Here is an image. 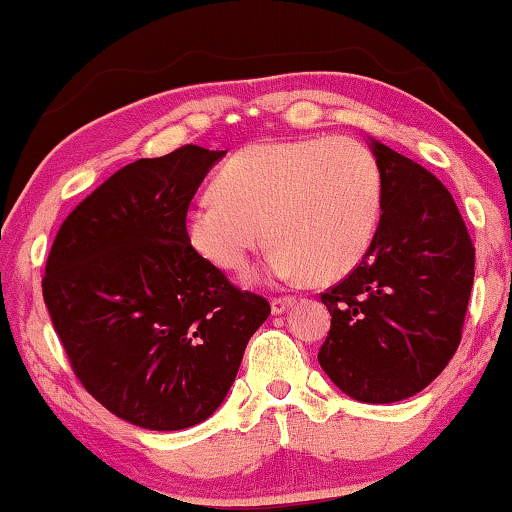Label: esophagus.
I'll list each match as a JSON object with an SVG mask.
<instances>
[{
    "label": "esophagus",
    "mask_w": 512,
    "mask_h": 512,
    "mask_svg": "<svg viewBox=\"0 0 512 512\" xmlns=\"http://www.w3.org/2000/svg\"><path fill=\"white\" fill-rule=\"evenodd\" d=\"M296 303V296H275L271 300V312L273 314H282L285 310H289L291 305Z\"/></svg>",
    "instance_id": "obj_1"
}]
</instances>
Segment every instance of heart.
Instances as JSON below:
<instances>
[{
    "label": "heart",
    "mask_w": 512,
    "mask_h": 512,
    "mask_svg": "<svg viewBox=\"0 0 512 512\" xmlns=\"http://www.w3.org/2000/svg\"><path fill=\"white\" fill-rule=\"evenodd\" d=\"M214 186L216 196L186 209L184 232L227 273L246 269L269 237L264 278L335 282L367 257L383 214V170L351 136L250 143L225 161Z\"/></svg>",
    "instance_id": "obj_1"
}]
</instances>
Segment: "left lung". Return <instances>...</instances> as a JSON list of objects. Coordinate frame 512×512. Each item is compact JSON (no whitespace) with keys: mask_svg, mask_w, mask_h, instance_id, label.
Here are the masks:
<instances>
[{"mask_svg":"<svg viewBox=\"0 0 512 512\" xmlns=\"http://www.w3.org/2000/svg\"><path fill=\"white\" fill-rule=\"evenodd\" d=\"M383 214L367 257L321 300L319 364L362 403L415 396L458 351L474 285V243L446 186L383 143Z\"/></svg>","mask_w":512,"mask_h":512,"instance_id":"1","label":"left lung"}]
</instances>
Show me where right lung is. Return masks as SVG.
Here are the masks:
<instances>
[{"instance_id": "obj_1", "label": "right lung", "mask_w": 512, "mask_h": 512, "mask_svg": "<svg viewBox=\"0 0 512 512\" xmlns=\"http://www.w3.org/2000/svg\"><path fill=\"white\" fill-rule=\"evenodd\" d=\"M223 154L189 143L116 170L72 209L47 255L43 298L79 383L150 431L212 415L271 314L186 239V209Z\"/></svg>"}]
</instances>
